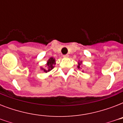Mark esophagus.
I'll use <instances>...</instances> for the list:
<instances>
[{
	"instance_id": "34e87169",
	"label": "esophagus",
	"mask_w": 123,
	"mask_h": 123,
	"mask_svg": "<svg viewBox=\"0 0 123 123\" xmlns=\"http://www.w3.org/2000/svg\"><path fill=\"white\" fill-rule=\"evenodd\" d=\"M63 57H65V58H67V57H69V55H68V54H66V55H64Z\"/></svg>"
}]
</instances>
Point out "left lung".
<instances>
[{
	"mask_svg": "<svg viewBox=\"0 0 123 123\" xmlns=\"http://www.w3.org/2000/svg\"><path fill=\"white\" fill-rule=\"evenodd\" d=\"M82 64V61H80L78 62V66H77V68H79V69H80V66Z\"/></svg>",
	"mask_w": 123,
	"mask_h": 123,
	"instance_id": "left-lung-1",
	"label": "left lung"
}]
</instances>
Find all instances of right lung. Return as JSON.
Here are the masks:
<instances>
[{"label":"right lung","instance_id":"right-lung-1","mask_svg":"<svg viewBox=\"0 0 123 123\" xmlns=\"http://www.w3.org/2000/svg\"><path fill=\"white\" fill-rule=\"evenodd\" d=\"M55 64V59L54 57H50L48 60V61H47V62L46 64V68H43L41 67V69L42 71H44V72H45V73L49 72L52 69H53V68H54V65Z\"/></svg>","mask_w":123,"mask_h":123}]
</instances>
